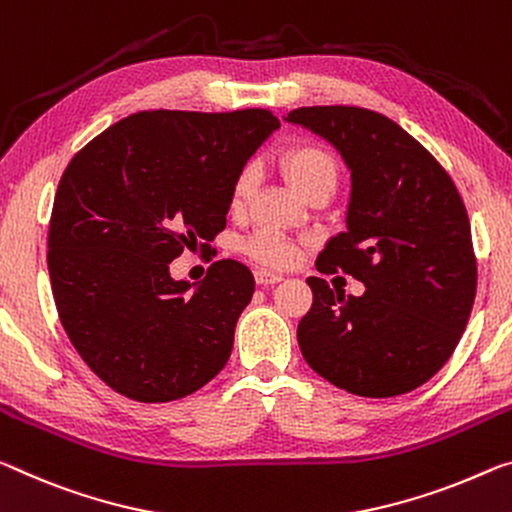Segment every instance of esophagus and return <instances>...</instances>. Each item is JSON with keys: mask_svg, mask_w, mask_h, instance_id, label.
Wrapping results in <instances>:
<instances>
[{"mask_svg": "<svg viewBox=\"0 0 512 512\" xmlns=\"http://www.w3.org/2000/svg\"><path fill=\"white\" fill-rule=\"evenodd\" d=\"M255 280L257 285H275V282H282V273H275V271H269V269H259L255 271Z\"/></svg>", "mask_w": 512, "mask_h": 512, "instance_id": "obj_1", "label": "esophagus"}]
</instances>
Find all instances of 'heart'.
<instances>
[{
	"mask_svg": "<svg viewBox=\"0 0 512 512\" xmlns=\"http://www.w3.org/2000/svg\"><path fill=\"white\" fill-rule=\"evenodd\" d=\"M282 166H285L291 184L296 186L300 193H307L312 186L321 182H335L337 184V161L332 154L314 143H300L289 148L282 157ZM257 184V173L253 166H246L241 173L234 177L230 202L234 209L246 205L253 198ZM243 250L255 259V262L264 266H289L296 259V248L291 243L280 237L273 230H259L246 241Z\"/></svg>",
	"mask_w": 512,
	"mask_h": 512,
	"instance_id": "heart-1",
	"label": "heart"
}]
</instances>
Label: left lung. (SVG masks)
<instances>
[{
  "instance_id": "left-lung-1",
  "label": "left lung",
  "mask_w": 512,
  "mask_h": 512,
  "mask_svg": "<svg viewBox=\"0 0 512 512\" xmlns=\"http://www.w3.org/2000/svg\"><path fill=\"white\" fill-rule=\"evenodd\" d=\"M287 123L319 134L351 170L346 232L316 271L360 280L344 296L307 278L314 303L298 323L305 362L339 389L389 399L431 380L451 358L476 296L467 209L446 170L394 120L360 107H300Z\"/></svg>"
}]
</instances>
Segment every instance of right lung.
Segmentation results:
<instances>
[{
  "mask_svg": "<svg viewBox=\"0 0 512 512\" xmlns=\"http://www.w3.org/2000/svg\"><path fill=\"white\" fill-rule=\"evenodd\" d=\"M278 127L266 109L139 111L63 170L47 237L54 303L81 360L118 394L168 403L225 367L253 273L221 259L191 287L168 264L225 230L234 177Z\"/></svg>",
  "mask_w": 512,
  "mask_h": 512,
  "instance_id": "1",
  "label": "right lung"
}]
</instances>
